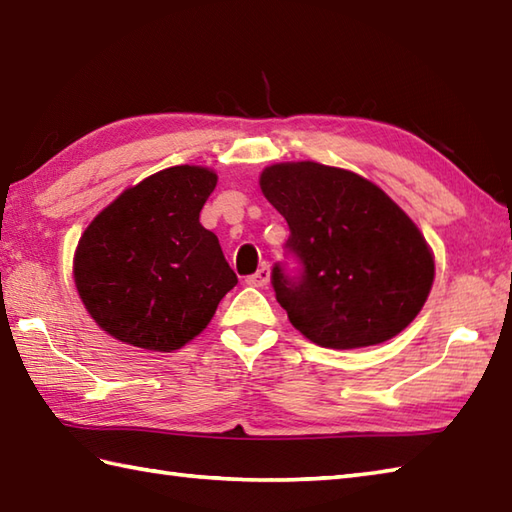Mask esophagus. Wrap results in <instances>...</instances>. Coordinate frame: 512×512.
<instances>
[{"mask_svg": "<svg viewBox=\"0 0 512 512\" xmlns=\"http://www.w3.org/2000/svg\"><path fill=\"white\" fill-rule=\"evenodd\" d=\"M268 279H270V270H268V266H262L255 275L246 277V284L248 286H255V288H262V286L268 284Z\"/></svg>", "mask_w": 512, "mask_h": 512, "instance_id": "esophagus-1", "label": "esophagus"}]
</instances>
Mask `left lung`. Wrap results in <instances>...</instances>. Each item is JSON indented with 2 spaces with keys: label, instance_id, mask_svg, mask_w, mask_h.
Wrapping results in <instances>:
<instances>
[{
  "label": "left lung",
  "instance_id": "left-lung-1",
  "mask_svg": "<svg viewBox=\"0 0 512 512\" xmlns=\"http://www.w3.org/2000/svg\"><path fill=\"white\" fill-rule=\"evenodd\" d=\"M259 187L286 217V262L275 297L290 323L321 347L389 341L416 319L433 284L424 237L396 202L352 171L319 162L264 169Z\"/></svg>",
  "mask_w": 512,
  "mask_h": 512
}]
</instances>
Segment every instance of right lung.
<instances>
[{"label":"right lung","mask_w":512,"mask_h":512,"mask_svg":"<svg viewBox=\"0 0 512 512\" xmlns=\"http://www.w3.org/2000/svg\"><path fill=\"white\" fill-rule=\"evenodd\" d=\"M217 184L204 167L145 178L94 217L74 257L76 290L114 339L143 350H180L237 284L200 211Z\"/></svg>","instance_id":"obj_1"}]
</instances>
